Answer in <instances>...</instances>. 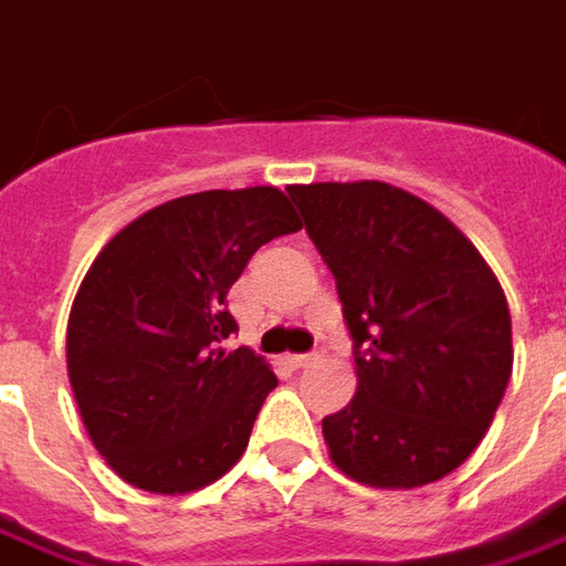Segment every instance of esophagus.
I'll return each mask as SVG.
<instances>
[{"mask_svg":"<svg viewBox=\"0 0 566 566\" xmlns=\"http://www.w3.org/2000/svg\"><path fill=\"white\" fill-rule=\"evenodd\" d=\"M317 359H321V349H315V353H298V356H290V361H293L295 368H308V365H315Z\"/></svg>","mask_w":566,"mask_h":566,"instance_id":"1","label":"esophagus"}]
</instances>
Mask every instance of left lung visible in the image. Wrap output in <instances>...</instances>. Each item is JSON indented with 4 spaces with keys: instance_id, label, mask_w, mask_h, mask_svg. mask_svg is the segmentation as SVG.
Masks as SVG:
<instances>
[{
    "instance_id": "obj_1",
    "label": "left lung",
    "mask_w": 566,
    "mask_h": 566,
    "mask_svg": "<svg viewBox=\"0 0 566 566\" xmlns=\"http://www.w3.org/2000/svg\"><path fill=\"white\" fill-rule=\"evenodd\" d=\"M337 280L359 387L327 416L339 472L371 489L444 479L485 438L513 368L511 308L441 210L387 182L290 186Z\"/></svg>"
}]
</instances>
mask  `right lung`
Wrapping results in <instances>:
<instances>
[{
	"label": "right lung",
	"instance_id": "add662e5",
	"mask_svg": "<svg viewBox=\"0 0 566 566\" xmlns=\"http://www.w3.org/2000/svg\"><path fill=\"white\" fill-rule=\"evenodd\" d=\"M298 229L280 188H213L147 210L94 258L69 315V380L128 485L188 494L245 453L276 375L245 346H220L239 331L227 293L254 251Z\"/></svg>",
	"mask_w": 566,
	"mask_h": 566
}]
</instances>
